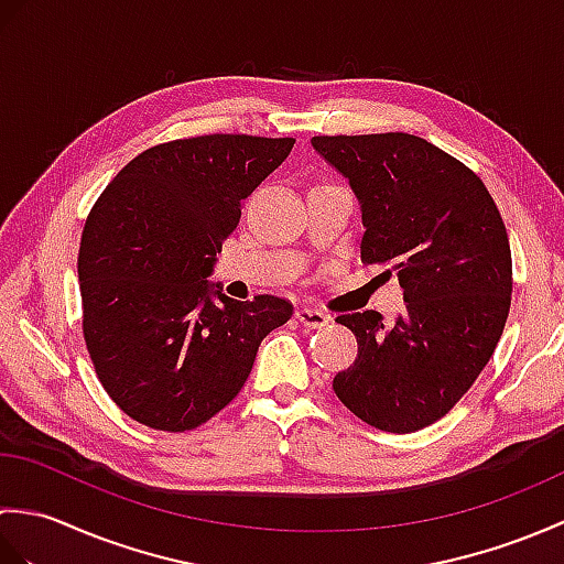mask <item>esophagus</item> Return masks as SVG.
Instances as JSON below:
<instances>
[{"label": "esophagus", "instance_id": "esophagus-1", "mask_svg": "<svg viewBox=\"0 0 564 564\" xmlns=\"http://www.w3.org/2000/svg\"><path fill=\"white\" fill-rule=\"evenodd\" d=\"M295 317H297V322H301V325H305L310 329L325 327V325H329V319H332L327 313H322V310H313V307H297Z\"/></svg>", "mask_w": 564, "mask_h": 564}]
</instances>
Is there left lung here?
Here are the masks:
<instances>
[{
    "mask_svg": "<svg viewBox=\"0 0 564 564\" xmlns=\"http://www.w3.org/2000/svg\"><path fill=\"white\" fill-rule=\"evenodd\" d=\"M310 145L361 206L366 263H390L406 310L341 315L358 339L334 376L344 406L390 434L434 424L492 358L511 305V249L492 196L465 164L406 133L319 135Z\"/></svg>",
    "mask_w": 564,
    "mask_h": 564,
    "instance_id": "8db88e82",
    "label": "left lung"
}]
</instances>
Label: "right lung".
<instances>
[{
    "instance_id": "add662e5",
    "label": "right lung",
    "mask_w": 564,
    "mask_h": 564,
    "mask_svg": "<svg viewBox=\"0 0 564 564\" xmlns=\"http://www.w3.org/2000/svg\"><path fill=\"white\" fill-rule=\"evenodd\" d=\"M293 138L200 135L126 164L91 208L79 247L84 341L104 390L135 422L188 431L230 404L259 344L293 305L227 297L213 273L239 206Z\"/></svg>"
}]
</instances>
